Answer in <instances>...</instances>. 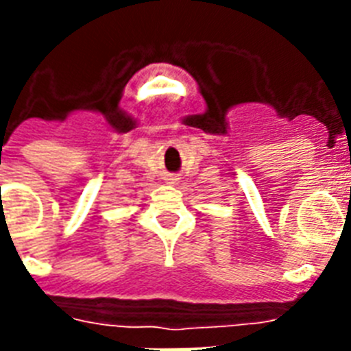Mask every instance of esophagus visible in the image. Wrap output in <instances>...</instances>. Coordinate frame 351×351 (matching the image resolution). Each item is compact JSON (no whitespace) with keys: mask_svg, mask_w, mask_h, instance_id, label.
I'll use <instances>...</instances> for the list:
<instances>
[{"mask_svg":"<svg viewBox=\"0 0 351 351\" xmlns=\"http://www.w3.org/2000/svg\"><path fill=\"white\" fill-rule=\"evenodd\" d=\"M167 184H169V186H176V184H178V176L176 175L167 176Z\"/></svg>","mask_w":351,"mask_h":351,"instance_id":"esophagus-1","label":"esophagus"}]
</instances>
